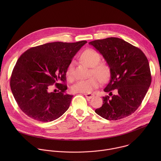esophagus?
Listing matches in <instances>:
<instances>
[{"label":"esophagus","instance_id":"esophagus-1","mask_svg":"<svg viewBox=\"0 0 161 161\" xmlns=\"http://www.w3.org/2000/svg\"><path fill=\"white\" fill-rule=\"evenodd\" d=\"M84 95L87 99H92L94 96L93 94H91V93H86V94H84Z\"/></svg>","mask_w":161,"mask_h":161}]
</instances>
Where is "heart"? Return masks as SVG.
Listing matches in <instances>:
<instances>
[{
	"mask_svg": "<svg viewBox=\"0 0 161 161\" xmlns=\"http://www.w3.org/2000/svg\"><path fill=\"white\" fill-rule=\"evenodd\" d=\"M80 60L87 66L91 67L90 78L86 80H79L74 84L71 90L73 92L78 93H90L94 88H97L103 82L107 81L111 75L110 68L108 65L104 63H99L101 60V55L93 49H87L85 50L80 56ZM74 67L75 62L72 61L68 65L65 75L68 80H73L74 79ZM96 75L97 76H93Z\"/></svg>",
	"mask_w": 161,
	"mask_h": 161,
	"instance_id": "obj_1",
	"label": "heart"
}]
</instances>
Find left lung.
<instances>
[{
	"mask_svg": "<svg viewBox=\"0 0 161 161\" xmlns=\"http://www.w3.org/2000/svg\"><path fill=\"white\" fill-rule=\"evenodd\" d=\"M88 44L103 56L111 71L110 81L104 91L112 96L103 97V106L95 112L108 120L130 115L141 105L151 84L147 57L140 48L118 37L97 39ZM113 89L118 91L117 95H112Z\"/></svg>",
	"mask_w": 161,
	"mask_h": 161,
	"instance_id": "1",
	"label": "left lung"
}]
</instances>
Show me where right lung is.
I'll return each mask as SVG.
<instances>
[{"label":"right lung","instance_id":"add662e5","mask_svg":"<svg viewBox=\"0 0 161 161\" xmlns=\"http://www.w3.org/2000/svg\"><path fill=\"white\" fill-rule=\"evenodd\" d=\"M86 42L46 43L19 57L11 74L10 86L18 106L27 116L40 122H51L68 109L73 96L65 92L66 69ZM53 84L59 90L50 93L49 88Z\"/></svg>","mask_w":161,"mask_h":161}]
</instances>
